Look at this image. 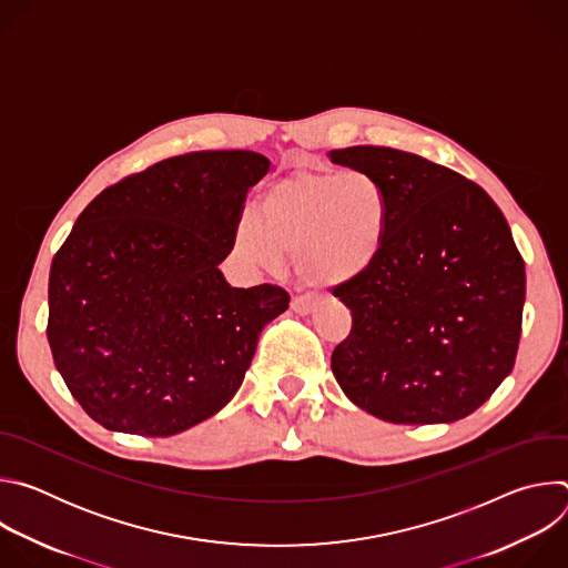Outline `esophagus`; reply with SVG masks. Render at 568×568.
I'll return each mask as SVG.
<instances>
[{
  "label": "esophagus",
  "instance_id": "34e87169",
  "mask_svg": "<svg viewBox=\"0 0 568 568\" xmlns=\"http://www.w3.org/2000/svg\"><path fill=\"white\" fill-rule=\"evenodd\" d=\"M316 301L312 296H294L292 298V310L298 314H310L314 310Z\"/></svg>",
  "mask_w": 568,
  "mask_h": 568
}]
</instances>
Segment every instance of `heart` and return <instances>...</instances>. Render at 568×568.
<instances>
[{
	"label": "heart",
	"instance_id": "1",
	"mask_svg": "<svg viewBox=\"0 0 568 568\" xmlns=\"http://www.w3.org/2000/svg\"><path fill=\"white\" fill-rule=\"evenodd\" d=\"M388 222V193L371 173H296L265 189L256 215H242L235 250L265 272L287 254L305 278L346 285L375 265Z\"/></svg>",
	"mask_w": 568,
	"mask_h": 568
}]
</instances>
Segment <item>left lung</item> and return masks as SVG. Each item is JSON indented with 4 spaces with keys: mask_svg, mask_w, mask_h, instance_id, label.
Here are the masks:
<instances>
[{
    "mask_svg": "<svg viewBox=\"0 0 568 568\" xmlns=\"http://www.w3.org/2000/svg\"><path fill=\"white\" fill-rule=\"evenodd\" d=\"M331 159L377 178L390 200L379 258L333 290L353 314L331 359L342 390L395 425L469 416L519 348L526 270L504 213L478 184L412 152L353 145Z\"/></svg>",
    "mask_w": 568,
    "mask_h": 568,
    "instance_id": "left-lung-1",
    "label": "left lung"
}]
</instances>
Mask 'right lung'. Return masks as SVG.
<instances>
[{
	"label": "right lung",
	"mask_w": 568,
	"mask_h": 568,
	"mask_svg": "<svg viewBox=\"0 0 568 568\" xmlns=\"http://www.w3.org/2000/svg\"><path fill=\"white\" fill-rule=\"evenodd\" d=\"M270 159L206 150L159 161L97 195L49 274L47 339L67 388L110 432L175 436L217 414L287 310L278 285L231 287L247 191Z\"/></svg>",
	"instance_id": "obj_1"
}]
</instances>
